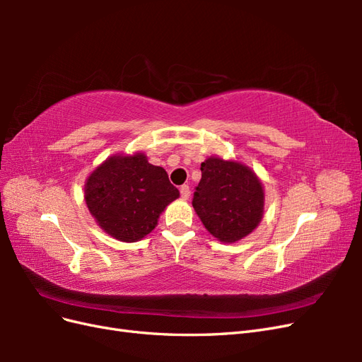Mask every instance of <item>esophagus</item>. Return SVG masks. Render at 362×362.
<instances>
[{"mask_svg":"<svg viewBox=\"0 0 362 362\" xmlns=\"http://www.w3.org/2000/svg\"><path fill=\"white\" fill-rule=\"evenodd\" d=\"M180 194H181V198H182V199H189V198H190V187H189L187 184L181 185V189H180Z\"/></svg>","mask_w":362,"mask_h":362,"instance_id":"1","label":"esophagus"}]
</instances>
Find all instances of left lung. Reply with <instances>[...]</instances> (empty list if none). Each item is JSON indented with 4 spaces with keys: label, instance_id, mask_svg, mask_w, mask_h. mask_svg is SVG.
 Wrapping results in <instances>:
<instances>
[{
    "label": "left lung",
    "instance_id": "left-lung-1",
    "mask_svg": "<svg viewBox=\"0 0 362 362\" xmlns=\"http://www.w3.org/2000/svg\"><path fill=\"white\" fill-rule=\"evenodd\" d=\"M192 205L216 238L234 243L250 234L261 221L264 192L255 173L243 164L208 158Z\"/></svg>",
    "mask_w": 362,
    "mask_h": 362
}]
</instances>
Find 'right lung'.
I'll return each instance as SVG.
<instances>
[{
    "mask_svg": "<svg viewBox=\"0 0 362 362\" xmlns=\"http://www.w3.org/2000/svg\"><path fill=\"white\" fill-rule=\"evenodd\" d=\"M86 204L105 233L133 243L156 228L160 213L180 196L166 170L145 154L115 156L87 178Z\"/></svg>",
    "mask_w": 362,
    "mask_h": 362,
    "instance_id": "1",
    "label": "right lung"
}]
</instances>
